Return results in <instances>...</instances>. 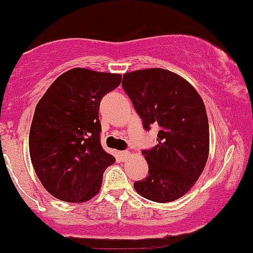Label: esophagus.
<instances>
[{"mask_svg": "<svg viewBox=\"0 0 253 253\" xmlns=\"http://www.w3.org/2000/svg\"><path fill=\"white\" fill-rule=\"evenodd\" d=\"M120 154H121L122 157H125V158H126V157L131 156V152H129V151H122V152H120Z\"/></svg>", "mask_w": 253, "mask_h": 253, "instance_id": "esophagus-1", "label": "esophagus"}]
</instances>
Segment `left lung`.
I'll return each instance as SVG.
<instances>
[{
    "mask_svg": "<svg viewBox=\"0 0 253 253\" xmlns=\"http://www.w3.org/2000/svg\"><path fill=\"white\" fill-rule=\"evenodd\" d=\"M122 87L144 128H159L158 143L142 151L148 176L134 181L136 192L156 203L179 199L199 179L209 156L203 99L185 79L161 68L126 73Z\"/></svg>",
    "mask_w": 253,
    "mask_h": 253,
    "instance_id": "1",
    "label": "left lung"
}]
</instances>
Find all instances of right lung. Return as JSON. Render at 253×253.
<instances>
[{"instance_id":"1","label":"right lung","mask_w":253,"mask_h":253,"mask_svg":"<svg viewBox=\"0 0 253 253\" xmlns=\"http://www.w3.org/2000/svg\"><path fill=\"white\" fill-rule=\"evenodd\" d=\"M121 80L120 74L74 68L56 78L37 104L29 154L56 199L84 203L100 192L102 174L116 161L100 143V102Z\"/></svg>"}]
</instances>
